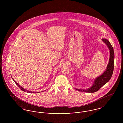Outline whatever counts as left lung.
Returning <instances> with one entry per match:
<instances>
[{
	"label": "left lung",
	"mask_w": 123,
	"mask_h": 123,
	"mask_svg": "<svg viewBox=\"0 0 123 123\" xmlns=\"http://www.w3.org/2000/svg\"><path fill=\"white\" fill-rule=\"evenodd\" d=\"M102 41L107 45L110 50V59L108 64L105 71L100 76L97 77L94 81L93 85L89 88L86 90L79 89L76 88L77 90L85 92L88 93H94L99 90L104 84L108 82L111 78L114 69V53L113 48L111 43L107 40L102 39Z\"/></svg>",
	"instance_id": "1"
}]
</instances>
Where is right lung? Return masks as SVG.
Here are the masks:
<instances>
[{"label": "right lung", "instance_id": "right-lung-1", "mask_svg": "<svg viewBox=\"0 0 123 123\" xmlns=\"http://www.w3.org/2000/svg\"><path fill=\"white\" fill-rule=\"evenodd\" d=\"M16 83V84L18 85V87L20 88L22 90H23V91H24V92H27V93H36L35 92H32V91H28V90H26V89H24V88H22V87H21L16 82H15V81H14Z\"/></svg>", "mask_w": 123, "mask_h": 123}]
</instances>
